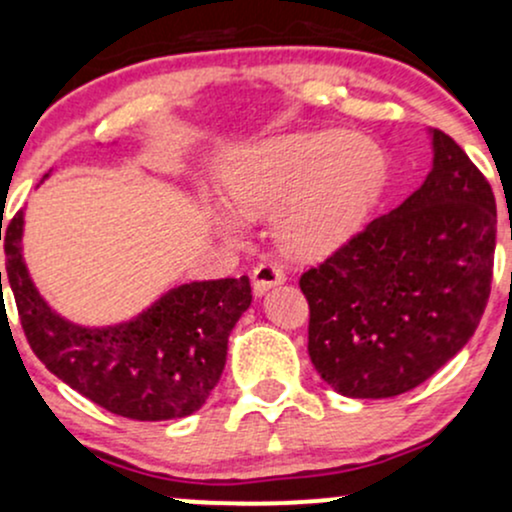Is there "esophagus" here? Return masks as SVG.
<instances>
[{"mask_svg": "<svg viewBox=\"0 0 512 512\" xmlns=\"http://www.w3.org/2000/svg\"><path fill=\"white\" fill-rule=\"evenodd\" d=\"M284 279H286L284 269L272 260H262L255 269H252V284H255L257 296H262L264 291L272 289L276 284H284Z\"/></svg>", "mask_w": 512, "mask_h": 512, "instance_id": "obj_1", "label": "esophagus"}]
</instances>
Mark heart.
<instances>
[{
  "label": "heart",
  "instance_id": "1",
  "mask_svg": "<svg viewBox=\"0 0 512 512\" xmlns=\"http://www.w3.org/2000/svg\"><path fill=\"white\" fill-rule=\"evenodd\" d=\"M387 175L378 144L349 132L296 134L240 151L226 163L221 187L240 216L279 212L276 236L293 255L317 257L354 236ZM216 221L236 231L231 216Z\"/></svg>",
  "mask_w": 512,
  "mask_h": 512
}]
</instances>
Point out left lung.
Listing matches in <instances>:
<instances>
[{
    "label": "left lung",
    "mask_w": 512,
    "mask_h": 512,
    "mask_svg": "<svg viewBox=\"0 0 512 512\" xmlns=\"http://www.w3.org/2000/svg\"><path fill=\"white\" fill-rule=\"evenodd\" d=\"M496 197L462 146L433 129L414 195L301 274L308 354L339 395L414 390L477 330L493 279Z\"/></svg>",
    "instance_id": "left-lung-1"
}]
</instances>
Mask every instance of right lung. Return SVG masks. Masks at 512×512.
<instances>
[{
	"label": "right lung",
	"instance_id": "add662e5",
	"mask_svg": "<svg viewBox=\"0 0 512 512\" xmlns=\"http://www.w3.org/2000/svg\"><path fill=\"white\" fill-rule=\"evenodd\" d=\"M21 233L19 211L0 228L9 286L23 334L50 373L125 419H180L207 402L226 366L228 334L252 301L248 276L182 284L137 320L86 330L52 313L35 291Z\"/></svg>",
	"mask_w": 512,
	"mask_h": 512
}]
</instances>
